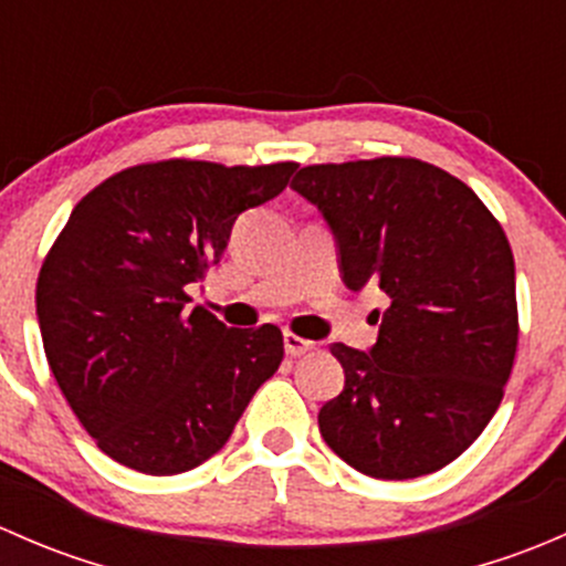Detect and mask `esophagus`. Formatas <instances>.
Masks as SVG:
<instances>
[{
  "label": "esophagus",
  "mask_w": 566,
  "mask_h": 566,
  "mask_svg": "<svg viewBox=\"0 0 566 566\" xmlns=\"http://www.w3.org/2000/svg\"><path fill=\"white\" fill-rule=\"evenodd\" d=\"M284 350H287V356H304V353L315 350V342L312 339H304V336L293 334V331H284Z\"/></svg>",
  "instance_id": "1"
}]
</instances>
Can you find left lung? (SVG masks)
Masks as SVG:
<instances>
[{"instance_id": "obj_1", "label": "left lung", "mask_w": 566, "mask_h": 566, "mask_svg": "<svg viewBox=\"0 0 566 566\" xmlns=\"http://www.w3.org/2000/svg\"><path fill=\"white\" fill-rule=\"evenodd\" d=\"M293 188L334 230L347 287L389 295L373 353L331 347L345 389L319 408L325 443L375 479L441 471L482 436L515 364V256L499 219L419 158L312 164Z\"/></svg>"}]
</instances>
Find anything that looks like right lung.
<instances>
[{
  "label": "right lung",
  "mask_w": 566,
  "mask_h": 566,
  "mask_svg": "<svg viewBox=\"0 0 566 566\" xmlns=\"http://www.w3.org/2000/svg\"><path fill=\"white\" fill-rule=\"evenodd\" d=\"M295 167L136 164L82 197L56 235L35 290L43 350L76 419L119 465L150 476L197 468L282 364L276 325L227 328L205 306L188 312L186 287Z\"/></svg>",
  "instance_id": "obj_1"
}]
</instances>
